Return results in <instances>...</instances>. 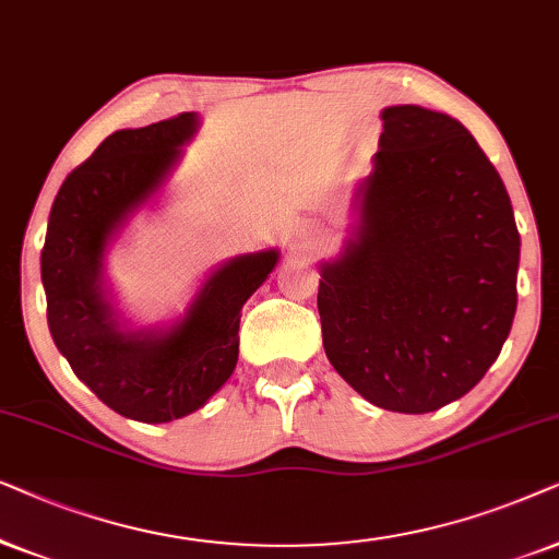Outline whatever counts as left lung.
<instances>
[{"label":"left lung","instance_id":"1","mask_svg":"<svg viewBox=\"0 0 559 559\" xmlns=\"http://www.w3.org/2000/svg\"><path fill=\"white\" fill-rule=\"evenodd\" d=\"M360 219L322 263L324 353L370 404L437 412L493 366L516 314L519 229L506 186L457 119L381 111Z\"/></svg>","mask_w":559,"mask_h":559}]
</instances>
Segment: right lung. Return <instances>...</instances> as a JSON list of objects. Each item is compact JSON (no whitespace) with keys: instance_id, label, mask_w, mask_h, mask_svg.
Masks as SVG:
<instances>
[{"instance_id":"right-lung-1","label":"right lung","mask_w":559,"mask_h":559,"mask_svg":"<svg viewBox=\"0 0 559 559\" xmlns=\"http://www.w3.org/2000/svg\"><path fill=\"white\" fill-rule=\"evenodd\" d=\"M197 111L117 130L73 168L48 217L40 275L56 347L109 408L163 424L197 412L233 376L240 309L278 263L260 250L222 263L166 330H128L104 286V252L181 158Z\"/></svg>"}]
</instances>
